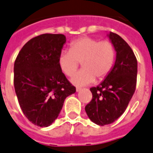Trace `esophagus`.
<instances>
[{
    "instance_id": "esophagus-1",
    "label": "esophagus",
    "mask_w": 153,
    "mask_h": 153,
    "mask_svg": "<svg viewBox=\"0 0 153 153\" xmlns=\"http://www.w3.org/2000/svg\"><path fill=\"white\" fill-rule=\"evenodd\" d=\"M81 89H82V88H81V87H76V91L77 92H79Z\"/></svg>"
}]
</instances>
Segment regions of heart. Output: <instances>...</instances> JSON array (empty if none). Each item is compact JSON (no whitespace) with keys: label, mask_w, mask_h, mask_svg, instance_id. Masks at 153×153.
Wrapping results in <instances>:
<instances>
[{"label":"heart","mask_w":153,"mask_h":153,"mask_svg":"<svg viewBox=\"0 0 153 153\" xmlns=\"http://www.w3.org/2000/svg\"><path fill=\"white\" fill-rule=\"evenodd\" d=\"M115 60V48L112 42L82 37L72 41L70 50L59 53L58 64L66 75L71 76L82 64L83 68L73 76L71 82L86 85L97 79H105L111 72Z\"/></svg>","instance_id":"obj_1"}]
</instances>
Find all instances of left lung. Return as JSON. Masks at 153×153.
<instances>
[{"label": "left lung", "instance_id": "8db88e82", "mask_svg": "<svg viewBox=\"0 0 153 153\" xmlns=\"http://www.w3.org/2000/svg\"><path fill=\"white\" fill-rule=\"evenodd\" d=\"M109 38L116 51L115 65L100 85L90 88L93 97L85 108L89 120L100 126L123 114L137 84V61L132 48L117 33L110 32Z\"/></svg>", "mask_w": 153, "mask_h": 153}]
</instances>
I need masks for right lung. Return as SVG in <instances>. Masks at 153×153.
<instances>
[{
  "label": "right lung",
  "instance_id": "add662e5",
  "mask_svg": "<svg viewBox=\"0 0 153 153\" xmlns=\"http://www.w3.org/2000/svg\"><path fill=\"white\" fill-rule=\"evenodd\" d=\"M65 42L64 34L43 33L28 41L15 60L14 87L19 104L36 126H50L65 98L76 91L58 64Z\"/></svg>",
  "mask_w": 153,
  "mask_h": 153
}]
</instances>
